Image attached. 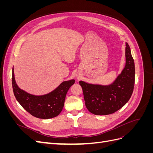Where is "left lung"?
Here are the masks:
<instances>
[{
    "label": "left lung",
    "mask_w": 153,
    "mask_h": 153,
    "mask_svg": "<svg viewBox=\"0 0 153 153\" xmlns=\"http://www.w3.org/2000/svg\"><path fill=\"white\" fill-rule=\"evenodd\" d=\"M126 64L121 74L110 85L88 84L80 81L85 104L94 115H105L116 112L130 99L135 84V63L130 47L126 43Z\"/></svg>",
    "instance_id": "1"
}]
</instances>
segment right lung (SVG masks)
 Masks as SVG:
<instances>
[{"mask_svg": "<svg viewBox=\"0 0 153 153\" xmlns=\"http://www.w3.org/2000/svg\"><path fill=\"white\" fill-rule=\"evenodd\" d=\"M74 84V80L64 81L49 93L35 96L20 89L16 83L13 68L12 85L15 98L23 108L37 118L51 119L57 116L64 107L69 89Z\"/></svg>", "mask_w": 153, "mask_h": 153, "instance_id": "obj_1", "label": "right lung"}]
</instances>
